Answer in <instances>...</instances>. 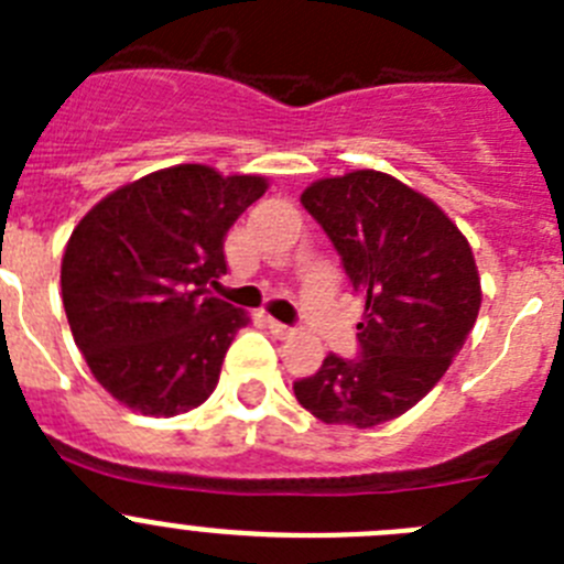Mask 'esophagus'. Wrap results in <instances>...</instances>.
<instances>
[{
    "instance_id": "34e87169",
    "label": "esophagus",
    "mask_w": 564,
    "mask_h": 564,
    "mask_svg": "<svg viewBox=\"0 0 564 564\" xmlns=\"http://www.w3.org/2000/svg\"><path fill=\"white\" fill-rule=\"evenodd\" d=\"M268 327H271V333L276 338H293V336H296V330H293V327L282 325V322H276V318H268Z\"/></svg>"
}]
</instances>
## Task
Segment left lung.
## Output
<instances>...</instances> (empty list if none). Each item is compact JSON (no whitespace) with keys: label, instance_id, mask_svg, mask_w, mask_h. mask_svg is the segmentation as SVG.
<instances>
[{"label":"left lung","instance_id":"left-lung-1","mask_svg":"<svg viewBox=\"0 0 564 564\" xmlns=\"http://www.w3.org/2000/svg\"><path fill=\"white\" fill-rule=\"evenodd\" d=\"M364 299L361 356L336 352L293 383L318 421L372 430L401 417L449 370L480 313L475 253L437 203L392 174L356 169L302 192Z\"/></svg>","mask_w":564,"mask_h":564}]
</instances>
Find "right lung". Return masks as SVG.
<instances>
[{"mask_svg": "<svg viewBox=\"0 0 564 564\" xmlns=\"http://www.w3.org/2000/svg\"><path fill=\"white\" fill-rule=\"evenodd\" d=\"M265 188L259 174L181 163L115 188L73 228L62 259L69 330L127 410L174 417L214 392L251 322L212 293L228 271L223 242Z\"/></svg>", "mask_w": 564, "mask_h": 564, "instance_id": "right-lung-1", "label": "right lung"}]
</instances>
